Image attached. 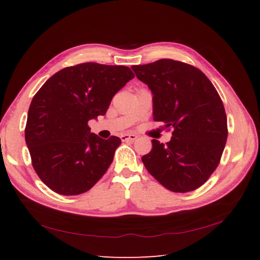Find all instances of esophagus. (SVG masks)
<instances>
[{
    "mask_svg": "<svg viewBox=\"0 0 260 260\" xmlns=\"http://www.w3.org/2000/svg\"><path fill=\"white\" fill-rule=\"evenodd\" d=\"M137 139L135 134H123L120 136V140L123 142H134Z\"/></svg>",
    "mask_w": 260,
    "mask_h": 260,
    "instance_id": "esophagus-1",
    "label": "esophagus"
}]
</instances>
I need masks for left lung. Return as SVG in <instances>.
<instances>
[{
    "label": "left lung",
    "instance_id": "left-lung-1",
    "mask_svg": "<svg viewBox=\"0 0 260 260\" xmlns=\"http://www.w3.org/2000/svg\"><path fill=\"white\" fill-rule=\"evenodd\" d=\"M132 69L152 91L154 120L173 128L167 144L152 140V151L142 162L170 191L198 189L217 169L227 142V116L218 91L201 70L172 59Z\"/></svg>",
    "mask_w": 260,
    "mask_h": 260
}]
</instances>
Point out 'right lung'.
Segmentation results:
<instances>
[{"instance_id":"add662e5","label":"right lung","mask_w":260,"mask_h":260,"mask_svg":"<svg viewBox=\"0 0 260 260\" xmlns=\"http://www.w3.org/2000/svg\"><path fill=\"white\" fill-rule=\"evenodd\" d=\"M134 77L125 66L85 62L58 71L36 93L25 143L37 174L52 191L81 194L106 172L121 141L90 133L88 121L106 114L115 93Z\"/></svg>"}]
</instances>
